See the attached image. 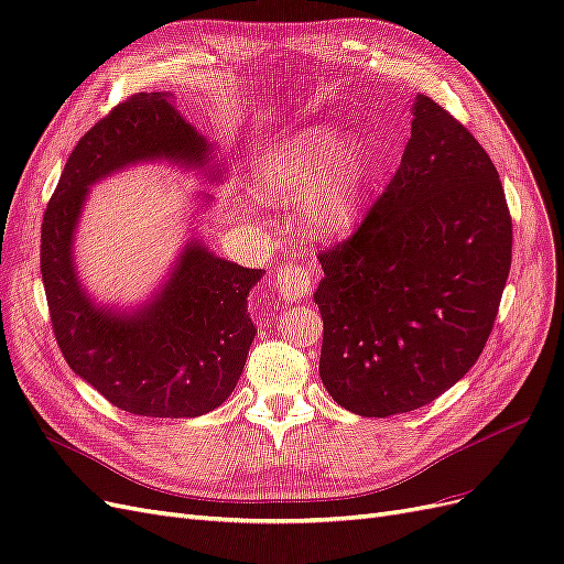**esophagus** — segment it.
Listing matches in <instances>:
<instances>
[{
    "mask_svg": "<svg viewBox=\"0 0 564 564\" xmlns=\"http://www.w3.org/2000/svg\"><path fill=\"white\" fill-rule=\"evenodd\" d=\"M275 289L282 299L299 301L313 289V270L303 263H284L275 275Z\"/></svg>",
    "mask_w": 564,
    "mask_h": 564,
    "instance_id": "obj_1",
    "label": "esophagus"
}]
</instances>
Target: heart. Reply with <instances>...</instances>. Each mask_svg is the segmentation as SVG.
Here are the masks:
<instances>
[{
    "instance_id": "obj_1",
    "label": "heart",
    "mask_w": 564,
    "mask_h": 564,
    "mask_svg": "<svg viewBox=\"0 0 564 564\" xmlns=\"http://www.w3.org/2000/svg\"><path fill=\"white\" fill-rule=\"evenodd\" d=\"M371 152L357 135L336 141L329 127H308L268 148L253 169L256 193L292 202L313 232L348 230L360 214Z\"/></svg>"
}]
</instances>
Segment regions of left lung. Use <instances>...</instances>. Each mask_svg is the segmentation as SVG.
<instances>
[{"instance_id":"8db88e82","label":"left lung","mask_w":564,"mask_h":564,"mask_svg":"<svg viewBox=\"0 0 564 564\" xmlns=\"http://www.w3.org/2000/svg\"><path fill=\"white\" fill-rule=\"evenodd\" d=\"M395 176L362 224L319 251V377L360 416L433 402L477 362L513 256V220L485 148L416 96Z\"/></svg>"}]
</instances>
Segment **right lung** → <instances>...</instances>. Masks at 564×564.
<instances>
[{"mask_svg":"<svg viewBox=\"0 0 564 564\" xmlns=\"http://www.w3.org/2000/svg\"><path fill=\"white\" fill-rule=\"evenodd\" d=\"M164 91L133 94L82 135L42 224V280L65 362L110 404L135 416L193 419L224 404L245 369L256 327L249 289L263 270L218 259L193 240L148 305L119 313L84 292L73 240L89 185L135 162L204 166L209 143Z\"/></svg>","mask_w":564,"mask_h":564,"instance_id":"add662e5","label":"right lung"}]
</instances>
